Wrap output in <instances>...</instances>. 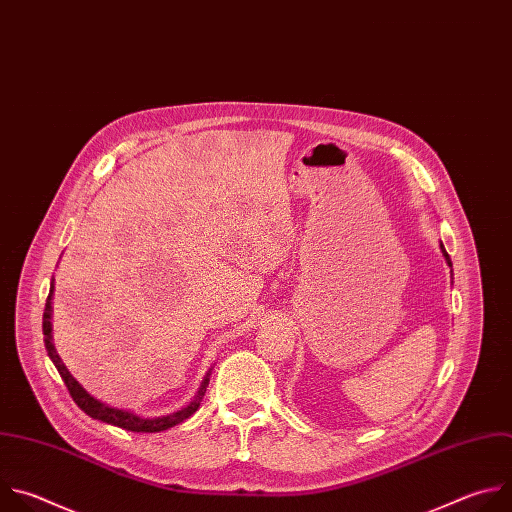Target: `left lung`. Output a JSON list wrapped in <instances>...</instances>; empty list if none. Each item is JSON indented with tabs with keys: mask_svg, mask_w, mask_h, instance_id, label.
<instances>
[{
	"mask_svg": "<svg viewBox=\"0 0 512 512\" xmlns=\"http://www.w3.org/2000/svg\"><path fill=\"white\" fill-rule=\"evenodd\" d=\"M440 250H442V256L446 258V264L452 268V260H450V256H448V252H446V248H444V244L440 242Z\"/></svg>",
	"mask_w": 512,
	"mask_h": 512,
	"instance_id": "1",
	"label": "left lung"
}]
</instances>
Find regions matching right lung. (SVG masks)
<instances>
[{"label":"right lung","mask_w":512,"mask_h":512,"mask_svg":"<svg viewBox=\"0 0 512 512\" xmlns=\"http://www.w3.org/2000/svg\"><path fill=\"white\" fill-rule=\"evenodd\" d=\"M52 296H54V278L50 282V294H48V300H46V309H44V319H42V331H44V345H46V351H48V357L52 359V363L56 365L60 377L64 379L74 403L80 407V410L90 416L92 420H100L105 424H111V426H117V428H123V430H129V432H143V434H155V432H163V430H169L181 422H185L189 416H193L197 412L199 407V401L203 397V393H206V387L210 383V375H212V369L206 373V377H203L201 385H199V391L197 395L193 397V401H189L185 407H181V410L173 412V414H167V416H159V418H143V416H137L129 410H119V407H113V405H107L102 403L100 399L92 397L72 375L70 371L66 369V365L62 363L60 355L56 353V347L52 343Z\"/></svg>","instance_id":"obj_1"}]
</instances>
